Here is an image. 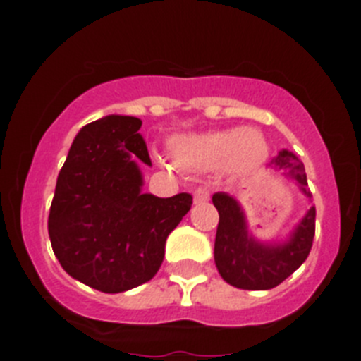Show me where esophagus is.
Masks as SVG:
<instances>
[{
	"instance_id": "1",
	"label": "esophagus",
	"mask_w": 361,
	"mask_h": 361,
	"mask_svg": "<svg viewBox=\"0 0 361 361\" xmlns=\"http://www.w3.org/2000/svg\"><path fill=\"white\" fill-rule=\"evenodd\" d=\"M209 198H211V190L207 189V187H198V189L194 190V203H203Z\"/></svg>"
}]
</instances>
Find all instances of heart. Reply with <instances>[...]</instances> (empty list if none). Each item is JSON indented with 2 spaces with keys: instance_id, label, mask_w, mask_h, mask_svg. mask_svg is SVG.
<instances>
[{
  "instance_id": "heart-1",
  "label": "heart",
  "mask_w": 361,
  "mask_h": 361,
  "mask_svg": "<svg viewBox=\"0 0 361 361\" xmlns=\"http://www.w3.org/2000/svg\"><path fill=\"white\" fill-rule=\"evenodd\" d=\"M169 150L178 167L187 171H212L224 165L234 174L256 171L269 156L263 134L250 127L183 134L172 137Z\"/></svg>"
}]
</instances>
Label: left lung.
I'll list each match as a JSON object with an SVG mask.
<instances>
[{
	"instance_id": "8db88e82",
	"label": "left lung",
	"mask_w": 361,
	"mask_h": 361,
	"mask_svg": "<svg viewBox=\"0 0 361 361\" xmlns=\"http://www.w3.org/2000/svg\"><path fill=\"white\" fill-rule=\"evenodd\" d=\"M269 167L281 171L285 178L296 181L298 189L311 202L312 194L307 189L305 167L294 152L280 150ZM212 203L219 214L214 262L219 276L233 287L245 290L272 289L287 280L311 252L316 225L314 205L309 207L287 240L259 241L249 231L245 212L236 198L227 192H214Z\"/></svg>"
}]
</instances>
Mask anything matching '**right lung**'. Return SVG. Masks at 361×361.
<instances>
[{
  "instance_id": "right-lung-1",
  "label": "right lung",
  "mask_w": 361,
  "mask_h": 361,
  "mask_svg": "<svg viewBox=\"0 0 361 361\" xmlns=\"http://www.w3.org/2000/svg\"><path fill=\"white\" fill-rule=\"evenodd\" d=\"M133 116H105L85 125L72 142L56 181L49 236L67 274L106 294L152 280L165 241L192 205L180 192H143L142 165L149 150Z\"/></svg>"
}]
</instances>
